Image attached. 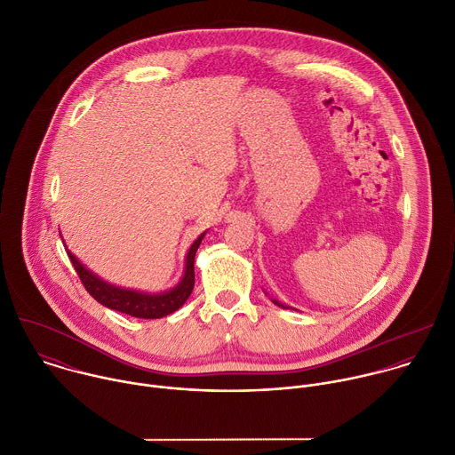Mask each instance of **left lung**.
Here are the masks:
<instances>
[{
  "label": "left lung",
  "mask_w": 455,
  "mask_h": 455,
  "mask_svg": "<svg viewBox=\"0 0 455 455\" xmlns=\"http://www.w3.org/2000/svg\"><path fill=\"white\" fill-rule=\"evenodd\" d=\"M272 302H274V304H275V306H279V307H283V309H288V307H290V306H286V304H283V302H279V300H277V299H272Z\"/></svg>",
  "instance_id": "obj_1"
}]
</instances>
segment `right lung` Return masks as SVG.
Returning a JSON list of instances; mask_svg holds the SVG:
<instances>
[{
    "mask_svg": "<svg viewBox=\"0 0 455 455\" xmlns=\"http://www.w3.org/2000/svg\"><path fill=\"white\" fill-rule=\"evenodd\" d=\"M207 230L204 234L198 235V239L194 241L185 255V267H183V275L180 279V283L167 290V291H160V293H148V291H140V290H132V288H122V286H115L108 281H104L102 277H99L97 274H93L90 268H86L81 259H77L68 248V257L70 261L77 272V275L81 277L84 288L88 290V293L100 302L102 306L132 315L137 318H162L167 316L171 313H174L176 309H180L185 300L188 299V295L192 293L194 288V255H196L202 239L205 237ZM67 246V243H64Z\"/></svg>",
    "mask_w": 455,
    "mask_h": 455,
    "instance_id": "add662e5",
    "label": "right lung"
}]
</instances>
